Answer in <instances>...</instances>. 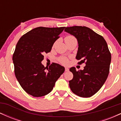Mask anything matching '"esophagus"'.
Segmentation results:
<instances>
[{"instance_id": "1", "label": "esophagus", "mask_w": 121, "mask_h": 121, "mask_svg": "<svg viewBox=\"0 0 121 121\" xmlns=\"http://www.w3.org/2000/svg\"><path fill=\"white\" fill-rule=\"evenodd\" d=\"M65 72H68L69 70V69L68 68L65 67Z\"/></svg>"}]
</instances>
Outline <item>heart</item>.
Returning <instances> with one entry per match:
<instances>
[{
    "mask_svg": "<svg viewBox=\"0 0 121 121\" xmlns=\"http://www.w3.org/2000/svg\"><path fill=\"white\" fill-rule=\"evenodd\" d=\"M73 38H75V37L72 35H68V36H66L65 37V40L69 39H73ZM59 60L61 62H62V64H67L69 62L68 59L66 57H61L60 58Z\"/></svg>",
    "mask_w": 121,
    "mask_h": 121,
    "instance_id": "heart-1",
    "label": "heart"
}]
</instances>
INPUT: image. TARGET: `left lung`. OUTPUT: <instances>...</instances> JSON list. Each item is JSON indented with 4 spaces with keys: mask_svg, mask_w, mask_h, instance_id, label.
<instances>
[{
    "mask_svg": "<svg viewBox=\"0 0 121 121\" xmlns=\"http://www.w3.org/2000/svg\"><path fill=\"white\" fill-rule=\"evenodd\" d=\"M65 31L74 36L78 43L76 59L85 63L84 70L70 68L73 78L69 81L72 92L87 98L95 94L106 81L109 73L111 53L102 36L85 26L66 27Z\"/></svg>",
    "mask_w": 121,
    "mask_h": 121,
    "instance_id": "8db88e82",
    "label": "left lung"
}]
</instances>
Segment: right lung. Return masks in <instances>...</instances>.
Listing matches in <instances>:
<instances>
[{
    "mask_svg": "<svg viewBox=\"0 0 121 121\" xmlns=\"http://www.w3.org/2000/svg\"><path fill=\"white\" fill-rule=\"evenodd\" d=\"M65 27L35 28L19 40L12 56L15 74L22 88L33 97L49 93L64 72V67L52 63L44 67V55L51 51Z\"/></svg>",
    "mask_w": 121,
    "mask_h": 121,
    "instance_id": "add662e5",
    "label": "right lung"
}]
</instances>
